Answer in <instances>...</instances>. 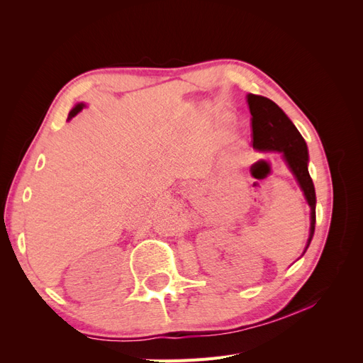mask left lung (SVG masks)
Instances as JSON below:
<instances>
[{"instance_id": "left-lung-1", "label": "left lung", "mask_w": 363, "mask_h": 363, "mask_svg": "<svg viewBox=\"0 0 363 363\" xmlns=\"http://www.w3.org/2000/svg\"><path fill=\"white\" fill-rule=\"evenodd\" d=\"M247 101L250 106V113L252 116V148L260 152H280L283 160L286 162L288 168L294 174L300 189L303 191L307 204L311 207V230L303 251L304 255L306 250L311 245L316 223V195L309 169H307L309 152H307L306 140L300 135V131L296 130L292 121L288 118V115L276 103L271 101L269 98L248 94Z\"/></svg>"}]
</instances>
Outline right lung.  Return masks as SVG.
Instances as JSON below:
<instances>
[{"instance_id": "1", "label": "right lung", "mask_w": 363, "mask_h": 363, "mask_svg": "<svg viewBox=\"0 0 363 363\" xmlns=\"http://www.w3.org/2000/svg\"><path fill=\"white\" fill-rule=\"evenodd\" d=\"M84 107H86V104H84V103H77V104L72 107V111L69 112V115H68V121H69V119H72L77 113H80Z\"/></svg>"}]
</instances>
